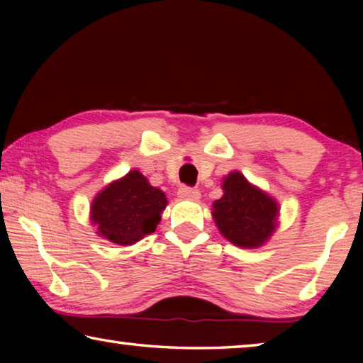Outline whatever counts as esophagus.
Segmentation results:
<instances>
[{
    "mask_svg": "<svg viewBox=\"0 0 363 363\" xmlns=\"http://www.w3.org/2000/svg\"><path fill=\"white\" fill-rule=\"evenodd\" d=\"M179 196L186 200H199L200 199V190L195 187H187L184 186L179 189Z\"/></svg>",
    "mask_w": 363,
    "mask_h": 363,
    "instance_id": "34e87169",
    "label": "esophagus"
}]
</instances>
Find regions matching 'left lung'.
<instances>
[{"label":"left lung","mask_w":363,"mask_h":363,"mask_svg":"<svg viewBox=\"0 0 363 363\" xmlns=\"http://www.w3.org/2000/svg\"><path fill=\"white\" fill-rule=\"evenodd\" d=\"M223 190L224 195L213 203L219 232L237 247H261L275 230L277 203L237 171L225 177Z\"/></svg>","instance_id":"obj_1"}]
</instances>
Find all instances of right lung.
<instances>
[{
    "label": "right lung",
    "mask_w": 363,
    "mask_h": 363,
    "mask_svg": "<svg viewBox=\"0 0 363 363\" xmlns=\"http://www.w3.org/2000/svg\"><path fill=\"white\" fill-rule=\"evenodd\" d=\"M167 203L162 190L152 187L134 169L97 194L91 220L97 224L101 237L118 245H133L155 232Z\"/></svg>",
    "instance_id": "obj_1"
}]
</instances>
